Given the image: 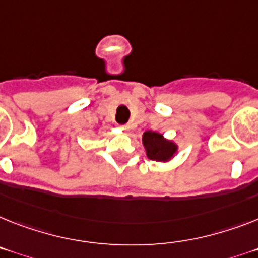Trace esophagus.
<instances>
[{
  "instance_id": "esophagus-1",
  "label": "esophagus",
  "mask_w": 258,
  "mask_h": 258,
  "mask_svg": "<svg viewBox=\"0 0 258 258\" xmlns=\"http://www.w3.org/2000/svg\"><path fill=\"white\" fill-rule=\"evenodd\" d=\"M122 131L124 134H130V125H123Z\"/></svg>"
}]
</instances>
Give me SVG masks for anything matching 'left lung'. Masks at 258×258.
<instances>
[{"mask_svg": "<svg viewBox=\"0 0 258 258\" xmlns=\"http://www.w3.org/2000/svg\"><path fill=\"white\" fill-rule=\"evenodd\" d=\"M143 147L148 159L157 162H169L178 153V146L156 131H146L142 138Z\"/></svg>", "mask_w": 258, "mask_h": 258, "instance_id": "left-lung-1", "label": "left lung"}]
</instances>
